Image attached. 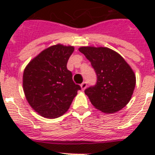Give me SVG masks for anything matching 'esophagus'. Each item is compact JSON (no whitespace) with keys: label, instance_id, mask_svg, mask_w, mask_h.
I'll use <instances>...</instances> for the list:
<instances>
[{"label":"esophagus","instance_id":"esophagus-1","mask_svg":"<svg viewBox=\"0 0 155 155\" xmlns=\"http://www.w3.org/2000/svg\"><path fill=\"white\" fill-rule=\"evenodd\" d=\"M81 90L82 91H84L86 87H87V82H83L81 84Z\"/></svg>","mask_w":155,"mask_h":155}]
</instances>
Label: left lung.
I'll return each mask as SVG.
<instances>
[{
	"instance_id": "8db88e82",
	"label": "left lung",
	"mask_w": 155,
	"mask_h": 155,
	"mask_svg": "<svg viewBox=\"0 0 155 155\" xmlns=\"http://www.w3.org/2000/svg\"><path fill=\"white\" fill-rule=\"evenodd\" d=\"M79 51L91 62L97 75L94 86L85 89L95 109L115 113L130 102L136 85V75L118 53L107 47L81 46Z\"/></svg>"
}]
</instances>
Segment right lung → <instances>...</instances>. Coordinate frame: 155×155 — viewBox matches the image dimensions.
Wrapping results in <instances>:
<instances>
[{
    "label": "right lung",
    "mask_w": 155,
    "mask_h": 155,
    "mask_svg": "<svg viewBox=\"0 0 155 155\" xmlns=\"http://www.w3.org/2000/svg\"><path fill=\"white\" fill-rule=\"evenodd\" d=\"M74 47L57 44L42 50L25 67L23 90L28 104L47 119L63 116L81 89L67 64Z\"/></svg>",
    "instance_id": "add662e5"
}]
</instances>
